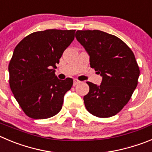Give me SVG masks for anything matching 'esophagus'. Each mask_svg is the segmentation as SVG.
<instances>
[{
    "label": "esophagus",
    "instance_id": "obj_1",
    "mask_svg": "<svg viewBox=\"0 0 152 152\" xmlns=\"http://www.w3.org/2000/svg\"><path fill=\"white\" fill-rule=\"evenodd\" d=\"M80 83V80H77V79H74V86H76V85H77V84H79V83Z\"/></svg>",
    "mask_w": 152,
    "mask_h": 152
}]
</instances>
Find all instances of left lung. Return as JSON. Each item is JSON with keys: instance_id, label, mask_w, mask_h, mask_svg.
<instances>
[{"instance_id": "left-lung-1", "label": "left lung", "mask_w": 152, "mask_h": 152, "mask_svg": "<svg viewBox=\"0 0 152 152\" xmlns=\"http://www.w3.org/2000/svg\"><path fill=\"white\" fill-rule=\"evenodd\" d=\"M75 37L88 53L90 67L102 77L99 86L87 82L86 108L98 118L117 115L138 84L140 68L134 53L122 40L99 30L77 31Z\"/></svg>"}]
</instances>
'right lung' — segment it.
<instances>
[{
    "label": "right lung",
    "mask_w": 152,
    "mask_h": 152,
    "mask_svg": "<svg viewBox=\"0 0 152 152\" xmlns=\"http://www.w3.org/2000/svg\"><path fill=\"white\" fill-rule=\"evenodd\" d=\"M75 30L47 29L31 33L14 49L9 63V83L27 116L46 119L62 109L64 95L73 80H59L56 64L75 39Z\"/></svg>",
    "instance_id": "right-lung-1"
}]
</instances>
